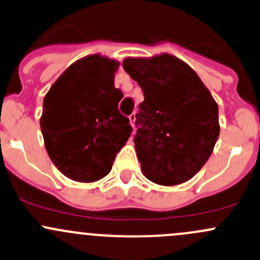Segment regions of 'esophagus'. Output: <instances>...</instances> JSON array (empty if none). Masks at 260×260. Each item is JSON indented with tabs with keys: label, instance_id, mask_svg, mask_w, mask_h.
Segmentation results:
<instances>
[{
	"label": "esophagus",
	"instance_id": "34e87169",
	"mask_svg": "<svg viewBox=\"0 0 260 260\" xmlns=\"http://www.w3.org/2000/svg\"><path fill=\"white\" fill-rule=\"evenodd\" d=\"M128 119H129V122H131V125H132V127H133V128H135V122H136V114H135V113L129 114V115H128Z\"/></svg>",
	"mask_w": 260,
	"mask_h": 260
}]
</instances>
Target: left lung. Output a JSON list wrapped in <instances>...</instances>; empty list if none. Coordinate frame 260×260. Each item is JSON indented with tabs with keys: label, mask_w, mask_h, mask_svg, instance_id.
<instances>
[{
	"label": "left lung",
	"mask_w": 260,
	"mask_h": 260,
	"mask_svg": "<svg viewBox=\"0 0 260 260\" xmlns=\"http://www.w3.org/2000/svg\"><path fill=\"white\" fill-rule=\"evenodd\" d=\"M123 68L142 88L135 148L142 174L174 186L195 176L220 133L219 108L199 75L170 54L127 57Z\"/></svg>",
	"instance_id": "obj_1"
}]
</instances>
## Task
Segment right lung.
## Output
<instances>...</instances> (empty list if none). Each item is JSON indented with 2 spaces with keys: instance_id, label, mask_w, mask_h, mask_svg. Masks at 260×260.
<instances>
[{
  "instance_id": "obj_1",
  "label": "right lung",
  "mask_w": 260,
  "mask_h": 260,
  "mask_svg": "<svg viewBox=\"0 0 260 260\" xmlns=\"http://www.w3.org/2000/svg\"><path fill=\"white\" fill-rule=\"evenodd\" d=\"M119 62L89 55L70 65L44 98L41 132L52 164L78 182H94L112 165L132 133L119 113L123 98L114 86Z\"/></svg>"
}]
</instances>
